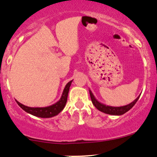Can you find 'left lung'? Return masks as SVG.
I'll return each instance as SVG.
<instances>
[{"label": "left lung", "instance_id": "8db88e82", "mask_svg": "<svg viewBox=\"0 0 157 157\" xmlns=\"http://www.w3.org/2000/svg\"><path fill=\"white\" fill-rule=\"evenodd\" d=\"M90 98H91L92 102H93L94 106L96 107L98 110H99L102 112H104V113L105 114H109V115H123V114L126 113L128 111H129L130 109L135 105V103L137 102L139 97H140V96H139L135 100H134L132 102L128 104V105H124V106L114 107V106L106 105H105V104L101 103L100 102H99V101L96 99V97H95L94 95L93 94V93H92V91L90 90Z\"/></svg>", "mask_w": 157, "mask_h": 157}]
</instances>
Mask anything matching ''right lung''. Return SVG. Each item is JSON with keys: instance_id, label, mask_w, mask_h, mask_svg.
Returning <instances> with one entry per match:
<instances>
[{"instance_id": "1", "label": "right lung", "mask_w": 157, "mask_h": 157, "mask_svg": "<svg viewBox=\"0 0 157 157\" xmlns=\"http://www.w3.org/2000/svg\"><path fill=\"white\" fill-rule=\"evenodd\" d=\"M73 80L68 82L66 84L65 87L63 90L62 95L61 97L60 98L59 100L55 104L52 105H49L47 107H29L26 105H23L18 101L16 100L17 103L20 105V107L22 109L26 112L27 113L31 114V115H34V116L39 117V118H52V117L55 116V115H58L61 111L63 110L65 106L66 103H67V96H68L70 86H71V83H72Z\"/></svg>"}]
</instances>
